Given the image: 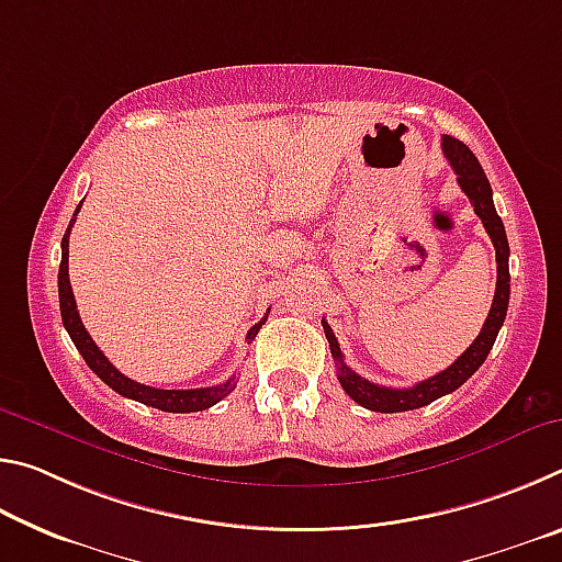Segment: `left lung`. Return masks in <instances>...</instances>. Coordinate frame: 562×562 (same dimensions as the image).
Instances as JSON below:
<instances>
[{
	"label": "left lung",
	"instance_id": "1",
	"mask_svg": "<svg viewBox=\"0 0 562 562\" xmlns=\"http://www.w3.org/2000/svg\"><path fill=\"white\" fill-rule=\"evenodd\" d=\"M441 148L443 156L449 158V164L456 173V180L469 201L473 205L475 215L481 217L483 227L491 237L493 247H496V262H498V280H496V294H493V304L486 322H483L481 335L473 339V345L463 351V355L453 361L451 367H446L443 372L434 374L424 382H418L408 389H389V386H379L369 379L359 376L357 372L345 364V355H341L339 341L335 337V331L322 319V327H325V335L329 341L331 357H335L337 364V379L345 392L355 398L359 406L369 408V412H379V414H396V412H412V408L426 406L436 402L439 396H446L459 389L465 379L475 374L483 361H486L488 351L493 349V341L498 337V329L503 327V319H506L508 312V300H510V272H508V237H506V227H503V221L496 213V205H493V190L486 173L479 164V158L471 154V148L461 144L459 138L453 136H443L441 138Z\"/></svg>",
	"mask_w": 562,
	"mask_h": 562
}]
</instances>
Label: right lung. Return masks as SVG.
Returning <instances> with one entry per match:
<instances>
[{
  "mask_svg": "<svg viewBox=\"0 0 562 562\" xmlns=\"http://www.w3.org/2000/svg\"><path fill=\"white\" fill-rule=\"evenodd\" d=\"M83 203V201H81ZM81 203L76 207V213L81 211ZM76 213L71 217L69 227L61 237V265H59V307H61V322L66 331H69L71 341L76 349L81 351V357L87 359V364L93 374H97L101 382H106L113 392H119L121 396H128L133 402H140L146 406L160 408V412H170V414H190V412H203V408H211L213 404L221 402L227 394L235 389V376L227 379V382L217 384V386H205V389H156V386H146L128 379L126 374H121L111 361L103 357V351L93 345L91 335L87 327L81 325L79 312H76V300H74V290L69 282V233L71 225L76 223ZM268 319V317H265ZM262 319V322H265ZM262 322L250 327L247 331V341H252L258 329L262 327Z\"/></svg>",
  "mask_w": 562,
  "mask_h": 562,
  "instance_id": "right-lung-1",
  "label": "right lung"
}]
</instances>
